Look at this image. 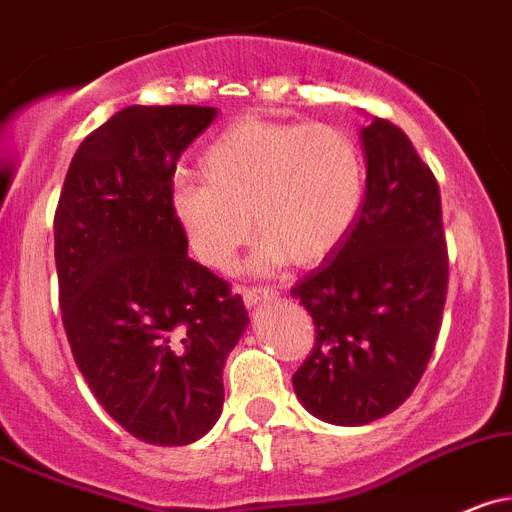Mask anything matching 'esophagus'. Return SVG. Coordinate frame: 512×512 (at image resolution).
Returning <instances> with one entry per match:
<instances>
[{"label":"esophagus","instance_id":"1","mask_svg":"<svg viewBox=\"0 0 512 512\" xmlns=\"http://www.w3.org/2000/svg\"><path fill=\"white\" fill-rule=\"evenodd\" d=\"M241 294H243V304H246L248 309H256V306H261L264 301L274 299V296H276L274 291L266 289V286H256V289H243Z\"/></svg>","mask_w":512,"mask_h":512}]
</instances>
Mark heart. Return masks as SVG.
I'll return each mask as SVG.
<instances>
[{
    "instance_id": "b5f03b06",
    "label": "heart",
    "mask_w": 512,
    "mask_h": 512,
    "mask_svg": "<svg viewBox=\"0 0 512 512\" xmlns=\"http://www.w3.org/2000/svg\"><path fill=\"white\" fill-rule=\"evenodd\" d=\"M198 170L203 180L180 183L170 211L193 259L213 271L231 266L253 223L264 233L253 271L319 264L357 223L367 183L359 148L339 128L259 118L216 135Z\"/></svg>"
}]
</instances>
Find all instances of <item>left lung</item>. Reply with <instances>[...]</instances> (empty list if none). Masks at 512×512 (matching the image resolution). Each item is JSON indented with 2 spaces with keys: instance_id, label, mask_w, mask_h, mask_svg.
Masks as SVG:
<instances>
[{
  "instance_id": "8db88e82",
  "label": "left lung",
  "mask_w": 512,
  "mask_h": 512,
  "mask_svg": "<svg viewBox=\"0 0 512 512\" xmlns=\"http://www.w3.org/2000/svg\"><path fill=\"white\" fill-rule=\"evenodd\" d=\"M367 188L357 223L291 296L316 326L314 352L291 377L301 405L359 427L397 410L435 349L447 294L440 188L397 125L359 130Z\"/></svg>"
}]
</instances>
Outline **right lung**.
<instances>
[{
    "label": "right lung",
    "mask_w": 512,
    "mask_h": 512,
    "mask_svg": "<svg viewBox=\"0 0 512 512\" xmlns=\"http://www.w3.org/2000/svg\"><path fill=\"white\" fill-rule=\"evenodd\" d=\"M216 107L130 105L87 135L55 216L62 324L105 412L148 445L201 440L223 364L248 326L241 296L188 259L170 211L180 153Z\"/></svg>",
    "instance_id": "1"
}]
</instances>
